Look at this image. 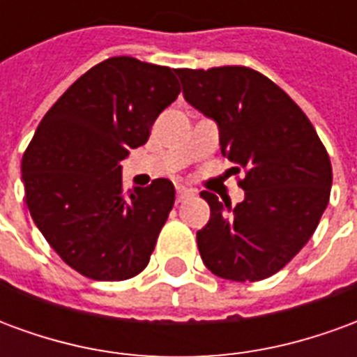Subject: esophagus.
I'll use <instances>...</instances> for the list:
<instances>
[{
	"mask_svg": "<svg viewBox=\"0 0 357 357\" xmlns=\"http://www.w3.org/2000/svg\"><path fill=\"white\" fill-rule=\"evenodd\" d=\"M176 193H178V201H183L191 195V189L185 185H176Z\"/></svg>",
	"mask_w": 357,
	"mask_h": 357,
	"instance_id": "34e87169",
	"label": "esophagus"
}]
</instances>
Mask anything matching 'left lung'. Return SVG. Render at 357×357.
<instances>
[{
	"instance_id": "obj_1",
	"label": "left lung",
	"mask_w": 357,
	"mask_h": 357,
	"mask_svg": "<svg viewBox=\"0 0 357 357\" xmlns=\"http://www.w3.org/2000/svg\"><path fill=\"white\" fill-rule=\"evenodd\" d=\"M183 97L212 118L222 155L245 170L237 206L210 191L208 224L197 231L204 266L229 281H262L298 255L327 208L333 168L296 102L247 66L178 68Z\"/></svg>"
}]
</instances>
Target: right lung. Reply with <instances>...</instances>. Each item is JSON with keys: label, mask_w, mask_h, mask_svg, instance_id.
<instances>
[{"label": "right lung", "mask_w": 357, "mask_h": 357, "mask_svg": "<svg viewBox=\"0 0 357 357\" xmlns=\"http://www.w3.org/2000/svg\"><path fill=\"white\" fill-rule=\"evenodd\" d=\"M179 91L174 68L110 57L74 82L38 126L20 166L28 210L82 275L124 281L147 268L176 189L158 178L124 193L120 160L147 143Z\"/></svg>", "instance_id": "add662e5"}]
</instances>
